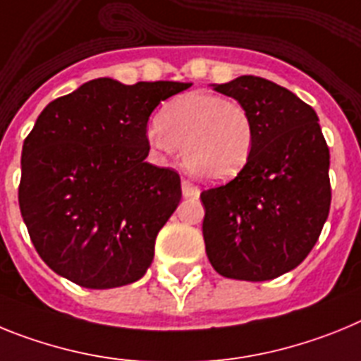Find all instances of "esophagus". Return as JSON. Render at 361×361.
I'll list each match as a JSON object with an SVG mask.
<instances>
[{"label":"esophagus","instance_id":"esophagus-1","mask_svg":"<svg viewBox=\"0 0 361 361\" xmlns=\"http://www.w3.org/2000/svg\"><path fill=\"white\" fill-rule=\"evenodd\" d=\"M181 190H183V196H187V198H198L200 196L198 187L190 180H185V178L181 180Z\"/></svg>","mask_w":361,"mask_h":361}]
</instances>
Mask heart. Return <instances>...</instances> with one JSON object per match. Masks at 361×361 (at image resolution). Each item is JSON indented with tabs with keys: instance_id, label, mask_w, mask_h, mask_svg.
Returning a JSON list of instances; mask_svg holds the SVG:
<instances>
[{
	"instance_id": "1",
	"label": "heart",
	"mask_w": 361,
	"mask_h": 361,
	"mask_svg": "<svg viewBox=\"0 0 361 361\" xmlns=\"http://www.w3.org/2000/svg\"><path fill=\"white\" fill-rule=\"evenodd\" d=\"M150 145L171 154L181 149L187 171L207 181L238 176L255 149L256 130L249 111L218 94L189 92L172 99L149 127Z\"/></svg>"
}]
</instances>
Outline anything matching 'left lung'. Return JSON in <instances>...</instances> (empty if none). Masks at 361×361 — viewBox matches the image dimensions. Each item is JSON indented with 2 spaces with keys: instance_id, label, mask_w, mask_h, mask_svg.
<instances>
[{
  "instance_id": "8db88e82",
  "label": "left lung",
  "mask_w": 361,
  "mask_h": 361,
  "mask_svg": "<svg viewBox=\"0 0 361 361\" xmlns=\"http://www.w3.org/2000/svg\"><path fill=\"white\" fill-rule=\"evenodd\" d=\"M255 121L256 140L234 180L200 194L203 240L218 274L274 280L311 252L331 209L329 147L311 105L258 76L214 85Z\"/></svg>"
}]
</instances>
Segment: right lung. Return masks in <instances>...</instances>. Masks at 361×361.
I'll return each mask as SVG.
<instances>
[{"label":"right lung","instance_id":"right-lung-1","mask_svg":"<svg viewBox=\"0 0 361 361\" xmlns=\"http://www.w3.org/2000/svg\"><path fill=\"white\" fill-rule=\"evenodd\" d=\"M190 83L111 78L50 102L25 137L20 211L34 249L87 289L140 280L181 200L180 174L145 161L147 123Z\"/></svg>","mask_w":361,"mask_h":361}]
</instances>
